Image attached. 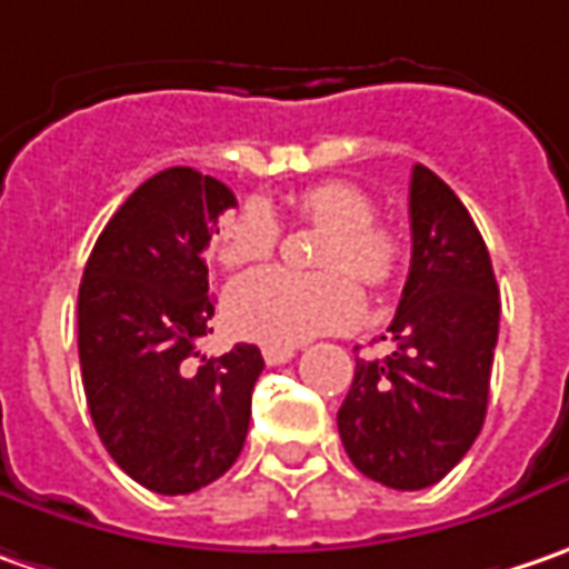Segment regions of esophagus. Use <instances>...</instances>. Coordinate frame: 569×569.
<instances>
[{"label": "esophagus", "mask_w": 569, "mask_h": 569, "mask_svg": "<svg viewBox=\"0 0 569 569\" xmlns=\"http://www.w3.org/2000/svg\"><path fill=\"white\" fill-rule=\"evenodd\" d=\"M263 359H267V366H283L289 359L296 357V347H277V343H263Z\"/></svg>", "instance_id": "obj_1"}]
</instances>
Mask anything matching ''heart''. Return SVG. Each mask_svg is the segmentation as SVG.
Wrapping results in <instances>:
<instances>
[{
    "instance_id": "b5f03b06",
    "label": "heart",
    "mask_w": 569,
    "mask_h": 569,
    "mask_svg": "<svg viewBox=\"0 0 569 569\" xmlns=\"http://www.w3.org/2000/svg\"><path fill=\"white\" fill-rule=\"evenodd\" d=\"M296 212L328 229L318 248V267L325 273L263 267L238 277L226 292V321L232 331L260 343L296 347L318 333L350 328L362 311V292L349 273L366 286H385L401 267V241L376 222V203L357 184L325 181L306 187L296 197ZM277 241V216L251 197L222 219L216 258L222 267H248L270 258Z\"/></svg>"
}]
</instances>
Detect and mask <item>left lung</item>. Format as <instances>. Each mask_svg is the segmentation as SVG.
<instances>
[{
  "mask_svg": "<svg viewBox=\"0 0 569 569\" xmlns=\"http://www.w3.org/2000/svg\"><path fill=\"white\" fill-rule=\"evenodd\" d=\"M410 273L391 321L395 350L357 359L337 410L359 471L395 490L442 481L487 417L500 289L481 232L430 168L410 174Z\"/></svg>",
  "mask_w": 569,
  "mask_h": 569,
  "instance_id": "8db88e82",
  "label": "left lung"
}]
</instances>
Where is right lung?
<instances>
[{
  "instance_id": "add662e5",
  "label": "right lung",
  "mask_w": 569,
  "mask_h": 569,
  "mask_svg": "<svg viewBox=\"0 0 569 569\" xmlns=\"http://www.w3.org/2000/svg\"><path fill=\"white\" fill-rule=\"evenodd\" d=\"M236 193L193 168L139 184L98 236L79 286L88 413L111 458L174 497L222 478L244 446L263 357L238 343L200 357L212 333L203 251Z\"/></svg>"
}]
</instances>
